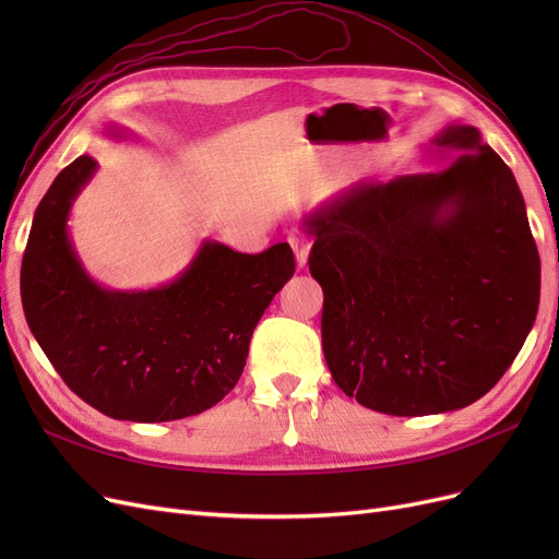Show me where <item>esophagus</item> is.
Instances as JSON below:
<instances>
[{
    "label": "esophagus",
    "mask_w": 559,
    "mask_h": 559,
    "mask_svg": "<svg viewBox=\"0 0 559 559\" xmlns=\"http://www.w3.org/2000/svg\"><path fill=\"white\" fill-rule=\"evenodd\" d=\"M289 245H292V249L296 253V265L298 267H306L308 257H310V240L300 230H294L289 235Z\"/></svg>",
    "instance_id": "obj_1"
}]
</instances>
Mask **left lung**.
I'll return each mask as SVG.
<instances>
[{
    "mask_svg": "<svg viewBox=\"0 0 559 559\" xmlns=\"http://www.w3.org/2000/svg\"><path fill=\"white\" fill-rule=\"evenodd\" d=\"M438 173L357 181L306 218L335 384L370 411H460L509 370L534 326L540 259L518 181L478 128L425 146Z\"/></svg>",
    "mask_w": 559,
    "mask_h": 559,
    "instance_id": "obj_1",
    "label": "left lung"
}]
</instances>
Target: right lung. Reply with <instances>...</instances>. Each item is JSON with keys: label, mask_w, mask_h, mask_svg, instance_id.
<instances>
[{"label": "right lung", "mask_w": 559, "mask_h": 559, "mask_svg": "<svg viewBox=\"0 0 559 559\" xmlns=\"http://www.w3.org/2000/svg\"><path fill=\"white\" fill-rule=\"evenodd\" d=\"M107 132L130 134L116 123ZM95 173L97 163L79 156L32 218L21 267L27 326L67 386L107 417L148 425L205 413L238 384L253 329L294 277V251L280 242L240 253L202 240L175 280L111 289L83 267L67 226Z\"/></svg>", "instance_id": "1"}]
</instances>
